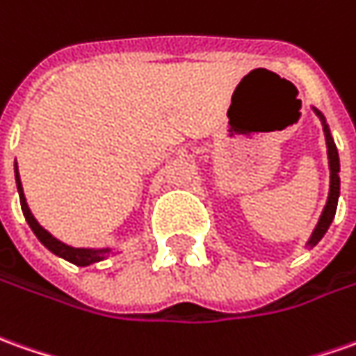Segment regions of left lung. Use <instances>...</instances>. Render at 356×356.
Segmentation results:
<instances>
[{
  "label": "left lung",
  "mask_w": 356,
  "mask_h": 356,
  "mask_svg": "<svg viewBox=\"0 0 356 356\" xmlns=\"http://www.w3.org/2000/svg\"><path fill=\"white\" fill-rule=\"evenodd\" d=\"M318 113V111H316ZM318 117L321 118V124H323V132H325V142H327V154H330V169H331V187H330V198H327V204H325V210L321 214L320 222H318V228L314 229L312 234V239L308 241L310 245H316L323 234L327 232L330 224L335 218V210H337V200H339V154H337V147H335V142L331 138L330 130H327V124L321 117V113H318Z\"/></svg>",
  "instance_id": "8db88e82"
}]
</instances>
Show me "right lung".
I'll use <instances>...</instances> for the list:
<instances>
[{"label": "right lung", "instance_id": "right-lung-1", "mask_svg": "<svg viewBox=\"0 0 356 356\" xmlns=\"http://www.w3.org/2000/svg\"><path fill=\"white\" fill-rule=\"evenodd\" d=\"M15 179H17V191H19V200H21V210L25 214V220L29 222L31 229L35 232V236L40 239V243L44 245L46 249H50L54 255L62 257V259L70 261L74 263L77 267H86V265H91V263H97L101 261L105 255L108 253V249H77V248H70L66 243L58 241L54 236H50L38 222L35 220V216L31 214V210L26 207L25 195H23V187H21V179H19V171H17V163H15Z\"/></svg>", "mask_w": 356, "mask_h": 356}]
</instances>
